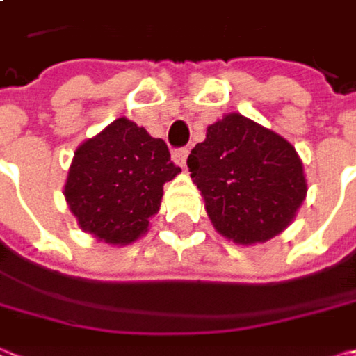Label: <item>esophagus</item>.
Listing matches in <instances>:
<instances>
[{"label":"esophagus","mask_w":356,"mask_h":356,"mask_svg":"<svg viewBox=\"0 0 356 356\" xmlns=\"http://www.w3.org/2000/svg\"><path fill=\"white\" fill-rule=\"evenodd\" d=\"M187 154H189V150L187 148H179L173 152V161L177 163L181 169H185V163H187Z\"/></svg>","instance_id":"obj_1"}]
</instances>
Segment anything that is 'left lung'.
I'll list each match as a JSON object with an SVG mask.
<instances>
[{
	"mask_svg": "<svg viewBox=\"0 0 356 356\" xmlns=\"http://www.w3.org/2000/svg\"><path fill=\"white\" fill-rule=\"evenodd\" d=\"M187 167L214 229L237 245L280 235L307 195L295 146L241 113H227L208 125Z\"/></svg>",
	"mask_w": 356,
	"mask_h": 356,
	"instance_id": "obj_1",
	"label": "left lung"
}]
</instances>
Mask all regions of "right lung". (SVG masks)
<instances>
[{"mask_svg": "<svg viewBox=\"0 0 356 356\" xmlns=\"http://www.w3.org/2000/svg\"><path fill=\"white\" fill-rule=\"evenodd\" d=\"M179 173L161 138L119 117L76 148L63 195L84 233L108 245H129L148 233L163 185Z\"/></svg>", "mask_w": 356, "mask_h": 356, "instance_id": "right-lung-1", "label": "right lung"}]
</instances>
